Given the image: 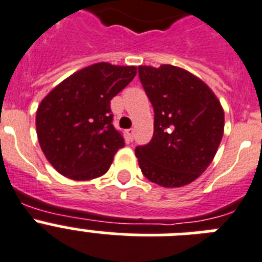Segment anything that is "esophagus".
<instances>
[{"mask_svg":"<svg viewBox=\"0 0 262 262\" xmlns=\"http://www.w3.org/2000/svg\"><path fill=\"white\" fill-rule=\"evenodd\" d=\"M126 135H127V138L132 141V140H133V135H135V130H133V129H127Z\"/></svg>","mask_w":262,"mask_h":262,"instance_id":"34e87169","label":"esophagus"}]
</instances>
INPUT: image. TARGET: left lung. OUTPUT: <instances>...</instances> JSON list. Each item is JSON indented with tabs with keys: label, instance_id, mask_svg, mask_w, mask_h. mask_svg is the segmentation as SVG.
<instances>
[{
	"label": "left lung",
	"instance_id": "left-lung-1",
	"mask_svg": "<svg viewBox=\"0 0 262 262\" xmlns=\"http://www.w3.org/2000/svg\"><path fill=\"white\" fill-rule=\"evenodd\" d=\"M138 76L155 112L152 140L136 148L142 175L169 188L190 184L222 140L221 102L203 80L175 66H140Z\"/></svg>",
	"mask_w": 262,
	"mask_h": 262
}]
</instances>
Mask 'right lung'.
<instances>
[{
  "label": "right lung",
  "instance_id": "right-lung-1",
  "mask_svg": "<svg viewBox=\"0 0 262 262\" xmlns=\"http://www.w3.org/2000/svg\"><path fill=\"white\" fill-rule=\"evenodd\" d=\"M135 66L95 63L59 83L36 113V132L47 160L72 180H90L107 172L124 148L113 126L110 101L133 80Z\"/></svg>",
  "mask_w": 262,
  "mask_h": 262
}]
</instances>
